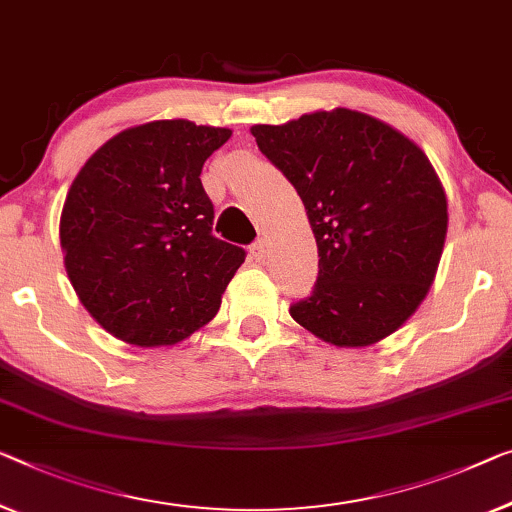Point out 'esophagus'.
<instances>
[{"instance_id":"34e87169","label":"esophagus","mask_w":512,"mask_h":512,"mask_svg":"<svg viewBox=\"0 0 512 512\" xmlns=\"http://www.w3.org/2000/svg\"><path fill=\"white\" fill-rule=\"evenodd\" d=\"M250 257L257 259V262H262L266 257V241L264 239H257L253 246H250Z\"/></svg>"}]
</instances>
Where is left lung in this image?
I'll use <instances>...</instances> for the list:
<instances>
[{"mask_svg": "<svg viewBox=\"0 0 512 512\" xmlns=\"http://www.w3.org/2000/svg\"><path fill=\"white\" fill-rule=\"evenodd\" d=\"M296 188L317 241L312 294L289 315L335 347H365L414 315L446 241V193L409 137L335 108L250 128Z\"/></svg>", "mask_w": 512, "mask_h": 512, "instance_id": "8db88e82", "label": "left lung"}]
</instances>
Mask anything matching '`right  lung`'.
<instances>
[{
    "label": "right lung",
    "mask_w": 512,
    "mask_h": 512,
    "mask_svg": "<svg viewBox=\"0 0 512 512\" xmlns=\"http://www.w3.org/2000/svg\"><path fill=\"white\" fill-rule=\"evenodd\" d=\"M230 135L149 121L105 142L71 183L59 220L66 273L114 338L174 345L216 317L246 250L211 234L200 174Z\"/></svg>",
    "instance_id": "add662e5"
}]
</instances>
